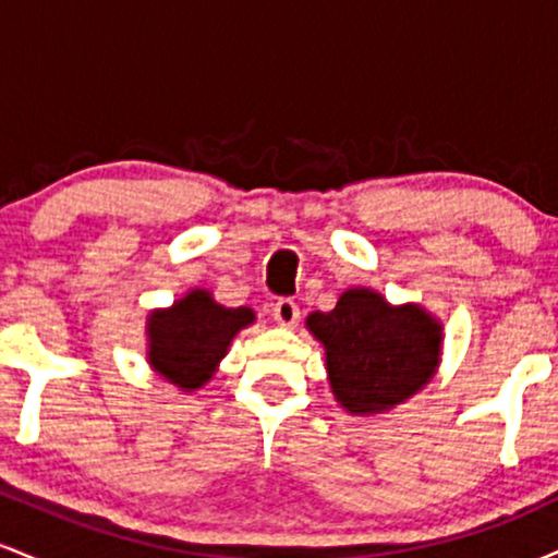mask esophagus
Listing matches in <instances>:
<instances>
[{"label": "esophagus", "mask_w": 558, "mask_h": 558, "mask_svg": "<svg viewBox=\"0 0 558 558\" xmlns=\"http://www.w3.org/2000/svg\"><path fill=\"white\" fill-rule=\"evenodd\" d=\"M272 317H275V323L283 325V328H296L299 317H301L296 301H291V299H278V301H275V304H272Z\"/></svg>", "instance_id": "obj_1"}]
</instances>
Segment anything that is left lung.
<instances>
[{
  "label": "left lung",
  "instance_id": "1",
  "mask_svg": "<svg viewBox=\"0 0 558 558\" xmlns=\"http://www.w3.org/2000/svg\"><path fill=\"white\" fill-rule=\"evenodd\" d=\"M306 330L323 343L336 401L349 414H386L438 373L444 323L422 304H390L380 291L345 288L332 312H312Z\"/></svg>",
  "mask_w": 558,
  "mask_h": 558
}]
</instances>
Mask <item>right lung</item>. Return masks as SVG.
Instances as JSON below:
<instances>
[{
    "label": "right lung",
    "instance_id": "add662e5",
    "mask_svg": "<svg viewBox=\"0 0 558 558\" xmlns=\"http://www.w3.org/2000/svg\"><path fill=\"white\" fill-rule=\"evenodd\" d=\"M254 319L248 306H222L207 288H191L170 306L146 315V362L159 377L191 393L213 380L233 338Z\"/></svg>",
    "mask_w": 558,
    "mask_h": 558
}]
</instances>
